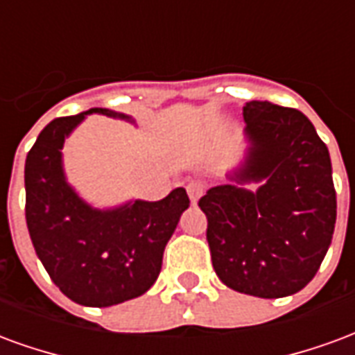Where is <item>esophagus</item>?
<instances>
[{
    "label": "esophagus",
    "instance_id": "obj_1",
    "mask_svg": "<svg viewBox=\"0 0 355 355\" xmlns=\"http://www.w3.org/2000/svg\"><path fill=\"white\" fill-rule=\"evenodd\" d=\"M186 192L190 196L192 203H198V200L203 196V184H201L200 180H192V182H188V186H186Z\"/></svg>",
    "mask_w": 355,
    "mask_h": 355
}]
</instances>
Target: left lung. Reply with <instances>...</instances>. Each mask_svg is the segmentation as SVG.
I'll return each mask as SVG.
<instances>
[{
    "mask_svg": "<svg viewBox=\"0 0 355 355\" xmlns=\"http://www.w3.org/2000/svg\"><path fill=\"white\" fill-rule=\"evenodd\" d=\"M247 150L228 182L200 200L218 279L259 298L295 295L327 254L336 193L327 146L295 108L243 106ZM259 184L257 189H247Z\"/></svg>",
    "mask_w": 355,
    "mask_h": 355,
    "instance_id": "obj_1",
    "label": "left lung"
}]
</instances>
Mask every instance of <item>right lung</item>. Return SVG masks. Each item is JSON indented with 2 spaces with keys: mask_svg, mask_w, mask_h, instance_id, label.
I'll use <instances>...</instances> for the list:
<instances>
[{
  "mask_svg": "<svg viewBox=\"0 0 355 355\" xmlns=\"http://www.w3.org/2000/svg\"><path fill=\"white\" fill-rule=\"evenodd\" d=\"M91 114L132 121L108 108L53 119L26 155V224L35 254L66 297L106 308L144 295L162 272L163 251L190 207L184 188L159 201L93 207L64 173L66 139Z\"/></svg>",
  "mask_w": 355,
  "mask_h": 355,
  "instance_id": "obj_1",
  "label": "right lung"
}]
</instances>
